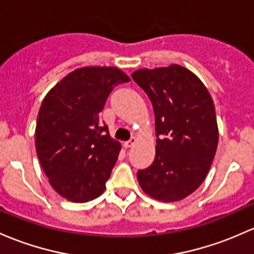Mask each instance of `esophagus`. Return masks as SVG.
Masks as SVG:
<instances>
[{"mask_svg":"<svg viewBox=\"0 0 254 254\" xmlns=\"http://www.w3.org/2000/svg\"><path fill=\"white\" fill-rule=\"evenodd\" d=\"M136 142H137V140H136V137H131L129 141H127V142H124V146H125V147H127V148L132 147V146H134Z\"/></svg>","mask_w":254,"mask_h":254,"instance_id":"esophagus-1","label":"esophagus"}]
</instances>
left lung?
<instances>
[{
    "label": "left lung",
    "instance_id": "obj_1",
    "mask_svg": "<svg viewBox=\"0 0 254 254\" xmlns=\"http://www.w3.org/2000/svg\"><path fill=\"white\" fill-rule=\"evenodd\" d=\"M131 76L147 93L156 118V158L138 170V184L152 198L180 201L199 188L214 159V103L203 82L178 64L138 69Z\"/></svg>",
    "mask_w": 254,
    "mask_h": 254
}]
</instances>
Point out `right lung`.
I'll return each instance as SVG.
<instances>
[{
  "instance_id": "1",
  "label": "right lung",
  "mask_w": 254,
  "mask_h": 254,
  "mask_svg": "<svg viewBox=\"0 0 254 254\" xmlns=\"http://www.w3.org/2000/svg\"><path fill=\"white\" fill-rule=\"evenodd\" d=\"M130 78L114 66L71 71L45 96L37 116L36 153L51 186L70 202L103 193L120 143L101 124L109 93Z\"/></svg>"
}]
</instances>
